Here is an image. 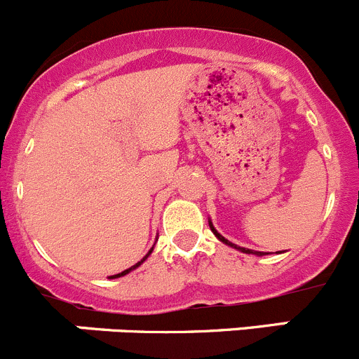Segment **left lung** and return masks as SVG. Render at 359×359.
Returning <instances> with one entry per match:
<instances>
[{"mask_svg": "<svg viewBox=\"0 0 359 359\" xmlns=\"http://www.w3.org/2000/svg\"><path fill=\"white\" fill-rule=\"evenodd\" d=\"M208 224H210V229H212V233H213V234H215V236H217V238H219V240H220V241H222V243L229 245V247H233V248L240 250V252H243V253H252V255H266V253H264V252H255V250H250V248H243V247H236V245H234V243H231V241H227V240H226V238H224V236H222V234H219V233H217V231H215V227H213V224H212V222H208Z\"/></svg>", "mask_w": 359, "mask_h": 359, "instance_id": "1", "label": "left lung"}]
</instances>
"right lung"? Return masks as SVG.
<instances>
[{
    "label": "right lung",
    "instance_id": "1",
    "mask_svg": "<svg viewBox=\"0 0 359 359\" xmlns=\"http://www.w3.org/2000/svg\"><path fill=\"white\" fill-rule=\"evenodd\" d=\"M153 248H154V247H153ZM153 248H151V250H149V252H147V255H146V257H144V259H142V260H140V262H137V264H135V266H132V267H130V269H125V271H123V273H118V274H114V276H109V278H111V280H114V278H121V276H125V274H128V273H130V271L137 269V267H139V266H140V264H142V262H144V260H146V259H147V257H149V255H151V252H153Z\"/></svg>",
    "mask_w": 359,
    "mask_h": 359
}]
</instances>
